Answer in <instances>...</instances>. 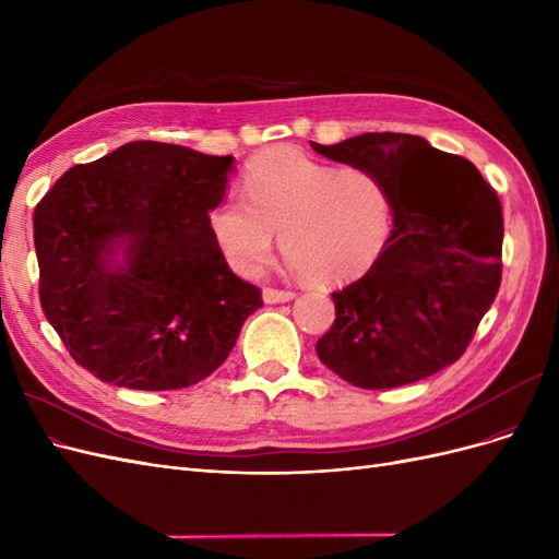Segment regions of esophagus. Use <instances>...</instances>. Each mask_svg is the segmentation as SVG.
Returning <instances> with one entry per match:
<instances>
[{"instance_id":"obj_1","label":"esophagus","mask_w":559,"mask_h":559,"mask_svg":"<svg viewBox=\"0 0 559 559\" xmlns=\"http://www.w3.org/2000/svg\"><path fill=\"white\" fill-rule=\"evenodd\" d=\"M296 294L294 292H284V289H263V302L267 306H275V302H289Z\"/></svg>"}]
</instances>
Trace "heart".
I'll return each instance as SVG.
<instances>
[{
    "instance_id": "obj_1",
    "label": "heart",
    "mask_w": 559,
    "mask_h": 559,
    "mask_svg": "<svg viewBox=\"0 0 559 559\" xmlns=\"http://www.w3.org/2000/svg\"><path fill=\"white\" fill-rule=\"evenodd\" d=\"M245 195L224 198L210 214L218 251L238 275L253 277L282 251L312 284H343L378 261L392 233V195L364 167H335L294 146L251 158Z\"/></svg>"
}]
</instances>
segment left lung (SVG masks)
I'll use <instances>...</instances> for the list:
<instances>
[{
	"instance_id": "left-lung-1",
	"label": "left lung",
	"mask_w": 559,
	"mask_h": 559,
	"mask_svg": "<svg viewBox=\"0 0 559 559\" xmlns=\"http://www.w3.org/2000/svg\"><path fill=\"white\" fill-rule=\"evenodd\" d=\"M317 154L376 173L394 228L368 273L335 292L317 341L324 366L354 386L425 380L468 347L501 284V202L476 165L403 132H366Z\"/></svg>"
}]
</instances>
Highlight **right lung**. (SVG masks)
<instances>
[{
    "label": "right lung",
    "instance_id": "right-lung-1",
    "mask_svg": "<svg viewBox=\"0 0 559 559\" xmlns=\"http://www.w3.org/2000/svg\"><path fill=\"white\" fill-rule=\"evenodd\" d=\"M233 156L130 142L74 165L35 210L39 298L103 382L165 392L212 376L263 300L210 228Z\"/></svg>",
    "mask_w": 559,
    "mask_h": 559
}]
</instances>
